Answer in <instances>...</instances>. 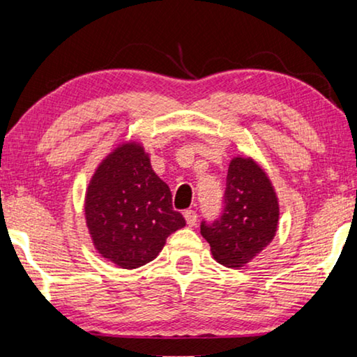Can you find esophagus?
<instances>
[{"label":"esophagus","instance_id":"esophagus-1","mask_svg":"<svg viewBox=\"0 0 357 357\" xmlns=\"http://www.w3.org/2000/svg\"><path fill=\"white\" fill-rule=\"evenodd\" d=\"M184 218H185V223H188L189 227H194L195 222H197V213H195L194 210H185Z\"/></svg>","mask_w":357,"mask_h":357}]
</instances>
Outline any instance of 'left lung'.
Instances as JSON below:
<instances>
[{"mask_svg": "<svg viewBox=\"0 0 357 357\" xmlns=\"http://www.w3.org/2000/svg\"><path fill=\"white\" fill-rule=\"evenodd\" d=\"M280 205L272 181L250 157L231 160L223 213L200 225L213 259L228 268H241L272 243L278 228Z\"/></svg>", "mask_w": 357, "mask_h": 357, "instance_id": "8db88e82", "label": "left lung"}]
</instances>
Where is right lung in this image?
<instances>
[{"label":"right lung","mask_w":357,"mask_h":357,"mask_svg":"<svg viewBox=\"0 0 357 357\" xmlns=\"http://www.w3.org/2000/svg\"><path fill=\"white\" fill-rule=\"evenodd\" d=\"M172 202V190L152 169L142 145H118L95 169L85 192V222L95 249L119 268L152 262L168 236L185 227Z\"/></svg>","instance_id":"right-lung-1"}]
</instances>
